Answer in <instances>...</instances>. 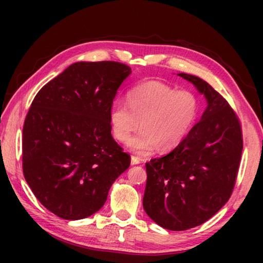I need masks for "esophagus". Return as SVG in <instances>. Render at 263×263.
<instances>
[{
	"label": "esophagus",
	"mask_w": 263,
	"mask_h": 263,
	"mask_svg": "<svg viewBox=\"0 0 263 263\" xmlns=\"http://www.w3.org/2000/svg\"><path fill=\"white\" fill-rule=\"evenodd\" d=\"M140 163V159L136 157V155H132L131 157V164H139Z\"/></svg>",
	"instance_id": "esophagus-1"
}]
</instances>
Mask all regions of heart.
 Masks as SVG:
<instances>
[{
    "label": "heart",
    "instance_id": "heart-1",
    "mask_svg": "<svg viewBox=\"0 0 263 263\" xmlns=\"http://www.w3.org/2000/svg\"><path fill=\"white\" fill-rule=\"evenodd\" d=\"M201 100L189 89H176L160 80L136 84L126 92V104L115 102L109 110L114 138L130 139L139 126L142 130L128 141L131 151L141 155L179 146L197 119Z\"/></svg>",
    "mask_w": 263,
    "mask_h": 263
}]
</instances>
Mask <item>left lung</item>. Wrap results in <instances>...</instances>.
<instances>
[{
  "label": "left lung",
  "mask_w": 263,
  "mask_h": 263,
  "mask_svg": "<svg viewBox=\"0 0 263 263\" xmlns=\"http://www.w3.org/2000/svg\"><path fill=\"white\" fill-rule=\"evenodd\" d=\"M205 96L201 121L171 153L146 162L142 205L158 225L193 229L210 219L229 201L242 153L238 115L216 89L195 75L180 73Z\"/></svg>",
  "instance_id": "8db88e82"
}]
</instances>
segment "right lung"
<instances>
[{"mask_svg": "<svg viewBox=\"0 0 263 263\" xmlns=\"http://www.w3.org/2000/svg\"><path fill=\"white\" fill-rule=\"evenodd\" d=\"M130 73L117 61L75 62L31 103L23 127V174L38 201L62 219L99 211L130 166L109 123L116 92Z\"/></svg>", "mask_w": 263, "mask_h": 263, "instance_id": "1", "label": "right lung"}]
</instances>
